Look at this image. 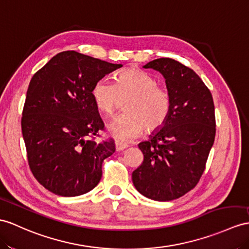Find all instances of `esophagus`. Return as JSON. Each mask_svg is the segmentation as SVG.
Segmentation results:
<instances>
[{"mask_svg": "<svg viewBox=\"0 0 249 249\" xmlns=\"http://www.w3.org/2000/svg\"><path fill=\"white\" fill-rule=\"evenodd\" d=\"M129 147V144H126L124 142H121L119 141L115 142V148H116V151H124V149H126Z\"/></svg>", "mask_w": 249, "mask_h": 249, "instance_id": "1", "label": "esophagus"}]
</instances>
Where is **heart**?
<instances>
[{
	"label": "heart",
	"mask_w": 249,
	"mask_h": 249,
	"mask_svg": "<svg viewBox=\"0 0 249 249\" xmlns=\"http://www.w3.org/2000/svg\"><path fill=\"white\" fill-rule=\"evenodd\" d=\"M96 107L107 116L128 100L126 113L119 115L107 125L110 134L118 141L130 142L142 134L160 130L166 124L171 111V95L159 86L157 79L141 70L120 71L116 82L107 78L97 80L90 90Z\"/></svg>",
	"instance_id": "1"
}]
</instances>
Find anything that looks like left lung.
Here are the masks:
<instances>
[{
	"instance_id": "1",
	"label": "left lung",
	"mask_w": 249,
	"mask_h": 249,
	"mask_svg": "<svg viewBox=\"0 0 249 249\" xmlns=\"http://www.w3.org/2000/svg\"><path fill=\"white\" fill-rule=\"evenodd\" d=\"M166 79L170 115L160 131L138 144L143 161L132 173L139 193L154 201L178 198L196 186L215 137L214 105L196 71L170 58L143 65Z\"/></svg>"
}]
</instances>
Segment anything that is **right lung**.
I'll use <instances>...</instances> for the list:
<instances>
[{"mask_svg":"<svg viewBox=\"0 0 249 249\" xmlns=\"http://www.w3.org/2000/svg\"><path fill=\"white\" fill-rule=\"evenodd\" d=\"M75 51L57 53L33 76L22 113L30 171L47 190L77 196L100 181L102 162L115 152L90 96L94 83L121 68Z\"/></svg>","mask_w":249,"mask_h":249,"instance_id":"add662e5","label":"right lung"}]
</instances>
